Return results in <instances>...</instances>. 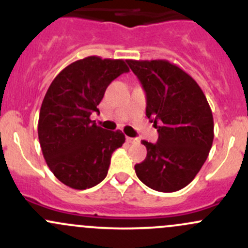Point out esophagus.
<instances>
[{
	"label": "esophagus",
	"instance_id": "1",
	"mask_svg": "<svg viewBox=\"0 0 248 248\" xmlns=\"http://www.w3.org/2000/svg\"><path fill=\"white\" fill-rule=\"evenodd\" d=\"M126 141L128 142V144H134V142L138 141V139H136V138H129V137H126Z\"/></svg>",
	"mask_w": 248,
	"mask_h": 248
}]
</instances>
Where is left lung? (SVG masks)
Wrapping results in <instances>:
<instances>
[{"instance_id":"8db88e82","label":"left lung","mask_w":248,"mask_h":248,"mask_svg":"<svg viewBox=\"0 0 248 248\" xmlns=\"http://www.w3.org/2000/svg\"><path fill=\"white\" fill-rule=\"evenodd\" d=\"M146 94V116L158 132L145 141L146 158L136 164L142 184L175 192L196 177L214 141V117L204 92L191 76L166 60H127Z\"/></svg>"}]
</instances>
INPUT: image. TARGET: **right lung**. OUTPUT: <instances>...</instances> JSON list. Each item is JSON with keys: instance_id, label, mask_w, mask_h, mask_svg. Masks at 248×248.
<instances>
[{"instance_id": "1", "label": "right lung", "mask_w": 248, "mask_h": 248, "mask_svg": "<svg viewBox=\"0 0 248 248\" xmlns=\"http://www.w3.org/2000/svg\"><path fill=\"white\" fill-rule=\"evenodd\" d=\"M127 72L124 60L89 56L67 66L47 89L39 112V144L49 169L66 186L86 189L106 179L124 136L97 126L90 116L99 112L110 82Z\"/></svg>"}]
</instances>
